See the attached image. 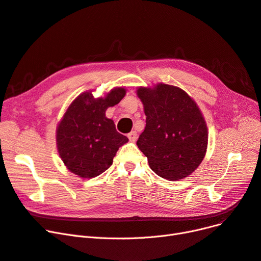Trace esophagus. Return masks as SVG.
<instances>
[{
	"mask_svg": "<svg viewBox=\"0 0 261 261\" xmlns=\"http://www.w3.org/2000/svg\"><path fill=\"white\" fill-rule=\"evenodd\" d=\"M128 138L130 140V142H136L137 139H138V133L136 131H131L129 134H128Z\"/></svg>",
	"mask_w": 261,
	"mask_h": 261,
	"instance_id": "34e87169",
	"label": "esophagus"
}]
</instances>
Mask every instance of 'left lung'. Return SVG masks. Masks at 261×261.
<instances>
[{"label": "left lung", "mask_w": 261, "mask_h": 261, "mask_svg": "<svg viewBox=\"0 0 261 261\" xmlns=\"http://www.w3.org/2000/svg\"><path fill=\"white\" fill-rule=\"evenodd\" d=\"M146 127L137 142L150 169L162 178L179 180L203 160L207 127L196 102L178 87L158 84L140 87Z\"/></svg>", "instance_id": "1"}]
</instances>
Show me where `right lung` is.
Wrapping results in <instances>:
<instances>
[{
	"mask_svg": "<svg viewBox=\"0 0 261 261\" xmlns=\"http://www.w3.org/2000/svg\"><path fill=\"white\" fill-rule=\"evenodd\" d=\"M124 88L111 90L105 98L94 99L91 92L80 94L71 103L57 128V147L65 167L83 178H92L108 170L127 137L117 132L105 116L118 104Z\"/></svg>",
	"mask_w": 261,
	"mask_h": 261,
	"instance_id": "1",
	"label": "right lung"
}]
</instances>
